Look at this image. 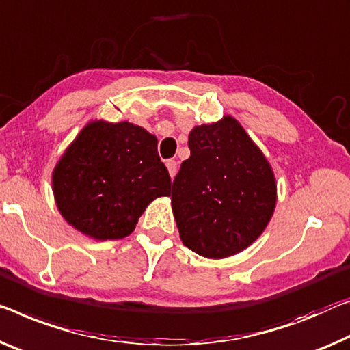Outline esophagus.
I'll list each match as a JSON object with an SVG mask.
<instances>
[{"instance_id":"1","label":"esophagus","mask_w":350,"mask_h":350,"mask_svg":"<svg viewBox=\"0 0 350 350\" xmlns=\"http://www.w3.org/2000/svg\"><path fill=\"white\" fill-rule=\"evenodd\" d=\"M165 165H167V169H169L170 178L174 180V176L176 175V170H178V164H176V161H174V159H169L167 163H165Z\"/></svg>"}]
</instances>
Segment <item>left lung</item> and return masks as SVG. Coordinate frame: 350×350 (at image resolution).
Returning a JSON list of instances; mask_svg holds the SVG:
<instances>
[{
	"label": "left lung",
	"instance_id": "obj_1",
	"mask_svg": "<svg viewBox=\"0 0 350 350\" xmlns=\"http://www.w3.org/2000/svg\"><path fill=\"white\" fill-rule=\"evenodd\" d=\"M172 185V209L187 249L225 258L249 247L275 208L271 165L233 117L196 126Z\"/></svg>",
	"mask_w": 350,
	"mask_h": 350
}]
</instances>
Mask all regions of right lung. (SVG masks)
<instances>
[{
  "label": "right lung",
  "instance_id": "right-lung-1",
  "mask_svg": "<svg viewBox=\"0 0 350 350\" xmlns=\"http://www.w3.org/2000/svg\"><path fill=\"white\" fill-rule=\"evenodd\" d=\"M157 137L128 122L89 123L53 172L64 219L95 239L131 233L150 202L169 196Z\"/></svg>",
  "mask_w": 350,
  "mask_h": 350
}]
</instances>
